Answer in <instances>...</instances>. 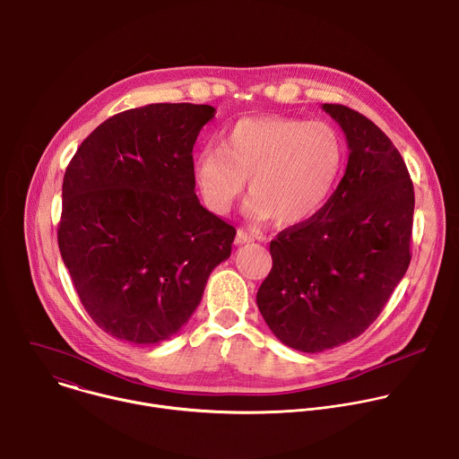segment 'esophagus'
<instances>
[{"label": "esophagus", "instance_id": "34e87169", "mask_svg": "<svg viewBox=\"0 0 459 459\" xmlns=\"http://www.w3.org/2000/svg\"><path fill=\"white\" fill-rule=\"evenodd\" d=\"M254 238L245 230V229H238L236 232V245H243V243H250Z\"/></svg>", "mask_w": 459, "mask_h": 459}]
</instances>
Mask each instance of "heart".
Returning <instances> with one entry per match:
<instances>
[{"mask_svg":"<svg viewBox=\"0 0 459 459\" xmlns=\"http://www.w3.org/2000/svg\"><path fill=\"white\" fill-rule=\"evenodd\" d=\"M347 143L326 121L289 116L241 117L221 136L220 149H204L194 163V179L204 202L225 214L247 185L245 205L254 223L278 220L299 225L316 218L343 176Z\"/></svg>","mask_w":459,"mask_h":459,"instance_id":"heart-1","label":"heart"}]
</instances>
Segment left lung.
Here are the masks:
<instances>
[{"mask_svg": "<svg viewBox=\"0 0 459 459\" xmlns=\"http://www.w3.org/2000/svg\"><path fill=\"white\" fill-rule=\"evenodd\" d=\"M323 110L345 133V176L316 218L271 241L273 269L255 296L274 336L301 352L363 334L411 264L414 186L402 154L363 114Z\"/></svg>", "mask_w": 459, "mask_h": 459, "instance_id": "8db88e82", "label": "left lung"}]
</instances>
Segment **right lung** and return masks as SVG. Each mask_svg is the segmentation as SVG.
<instances>
[{"label":"right lung","mask_w":459,"mask_h":459,"mask_svg":"<svg viewBox=\"0 0 459 459\" xmlns=\"http://www.w3.org/2000/svg\"><path fill=\"white\" fill-rule=\"evenodd\" d=\"M211 105L152 103L103 121L63 178L57 245L74 289L107 334L172 338L230 255L236 229L202 207L192 149Z\"/></svg>","instance_id":"1"}]
</instances>
